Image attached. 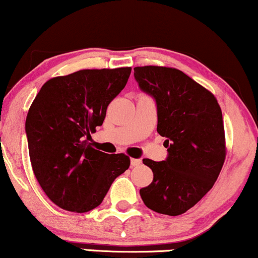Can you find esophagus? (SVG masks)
I'll return each instance as SVG.
<instances>
[{"label":"esophagus","mask_w":258,"mask_h":258,"mask_svg":"<svg viewBox=\"0 0 258 258\" xmlns=\"http://www.w3.org/2000/svg\"><path fill=\"white\" fill-rule=\"evenodd\" d=\"M142 164V161L138 158H131V165L132 167H139Z\"/></svg>","instance_id":"obj_1"}]
</instances>
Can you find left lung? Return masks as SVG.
Listing matches in <instances>:
<instances>
[{
	"label": "left lung",
	"mask_w": 258,
	"mask_h": 258,
	"mask_svg": "<svg viewBox=\"0 0 258 258\" xmlns=\"http://www.w3.org/2000/svg\"><path fill=\"white\" fill-rule=\"evenodd\" d=\"M140 89L157 105V132L165 137V161L144 158L153 180L140 189L145 206L175 217L213 187L226 157L223 114L216 96L175 68H135Z\"/></svg>",
	"instance_id": "obj_1"
}]
</instances>
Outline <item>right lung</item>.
I'll return each mask as SVG.
<instances>
[{
    "instance_id": "obj_1",
    "label": "right lung",
    "mask_w": 258,
    "mask_h": 258,
    "mask_svg": "<svg viewBox=\"0 0 258 258\" xmlns=\"http://www.w3.org/2000/svg\"><path fill=\"white\" fill-rule=\"evenodd\" d=\"M131 68L80 70L48 80L29 107L26 135L33 172L47 198L65 211L99 206L130 167L125 153L108 155L89 143L107 107L125 88Z\"/></svg>"
}]
</instances>
